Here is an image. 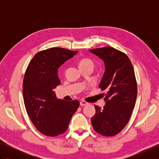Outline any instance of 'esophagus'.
Wrapping results in <instances>:
<instances>
[{"label": "esophagus", "instance_id": "1", "mask_svg": "<svg viewBox=\"0 0 159 159\" xmlns=\"http://www.w3.org/2000/svg\"><path fill=\"white\" fill-rule=\"evenodd\" d=\"M87 104H88V102H85V101H83H83H80V105L82 106V107L87 105Z\"/></svg>", "mask_w": 159, "mask_h": 159}]
</instances>
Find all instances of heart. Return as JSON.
I'll list each match as a JSON object with an SVG mask.
<instances>
[{"mask_svg":"<svg viewBox=\"0 0 159 159\" xmlns=\"http://www.w3.org/2000/svg\"><path fill=\"white\" fill-rule=\"evenodd\" d=\"M87 66H93V61L89 59H82L79 61V67Z\"/></svg>","mask_w":159,"mask_h":159,"instance_id":"b5f03b06","label":"heart"}]
</instances>
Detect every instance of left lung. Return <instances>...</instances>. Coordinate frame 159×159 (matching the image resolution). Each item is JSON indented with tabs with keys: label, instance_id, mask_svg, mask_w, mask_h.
I'll list each match as a JSON object with an SVG mask.
<instances>
[{
	"label": "left lung",
	"instance_id": "1",
	"mask_svg": "<svg viewBox=\"0 0 159 159\" xmlns=\"http://www.w3.org/2000/svg\"><path fill=\"white\" fill-rule=\"evenodd\" d=\"M102 59L105 71L99 85L104 94L103 108L95 105L96 113L91 121L93 129L111 137L126 126L135 104L137 86L133 65L128 56L112 47L89 50Z\"/></svg>",
	"mask_w": 159,
	"mask_h": 159
}]
</instances>
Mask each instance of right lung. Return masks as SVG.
<instances>
[{
  "label": "right lung",
  "instance_id": "right-lung-1",
  "mask_svg": "<svg viewBox=\"0 0 159 159\" xmlns=\"http://www.w3.org/2000/svg\"><path fill=\"white\" fill-rule=\"evenodd\" d=\"M78 51L61 48L42 50L33 57L23 80L24 102L30 119L40 133L55 137L65 133L79 102L57 99L53 89L61 84L58 68Z\"/></svg>",
  "mask_w": 159,
  "mask_h": 159
}]
</instances>
